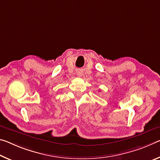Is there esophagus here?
Masks as SVG:
<instances>
[{"mask_svg": "<svg viewBox=\"0 0 160 160\" xmlns=\"http://www.w3.org/2000/svg\"><path fill=\"white\" fill-rule=\"evenodd\" d=\"M79 75V76H80V75H80V74H79V75Z\"/></svg>", "mask_w": 160, "mask_h": 160, "instance_id": "34e87169", "label": "esophagus"}]
</instances>
